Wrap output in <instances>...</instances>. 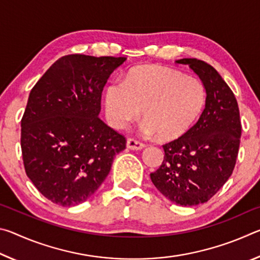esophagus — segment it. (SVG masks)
<instances>
[{
	"label": "esophagus",
	"mask_w": 260,
	"mask_h": 260,
	"mask_svg": "<svg viewBox=\"0 0 260 260\" xmlns=\"http://www.w3.org/2000/svg\"><path fill=\"white\" fill-rule=\"evenodd\" d=\"M126 146L131 150H141V149L144 148V144L142 142H140L138 140L134 139H128L126 142Z\"/></svg>",
	"instance_id": "1"
}]
</instances>
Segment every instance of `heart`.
<instances>
[{"label":"heart","instance_id":"1","mask_svg":"<svg viewBox=\"0 0 260 260\" xmlns=\"http://www.w3.org/2000/svg\"><path fill=\"white\" fill-rule=\"evenodd\" d=\"M205 101L201 80L161 65L135 68L124 81L110 82L104 89L105 112L114 128H125L142 110L141 133L164 141L186 134L199 119Z\"/></svg>","mask_w":260,"mask_h":260}]
</instances>
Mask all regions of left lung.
<instances>
[{
    "label": "left lung",
    "instance_id": "obj_1",
    "mask_svg": "<svg viewBox=\"0 0 260 260\" xmlns=\"http://www.w3.org/2000/svg\"><path fill=\"white\" fill-rule=\"evenodd\" d=\"M177 63L200 77L206 90L205 109L186 134L162 146L164 160L150 178L167 200L191 206L208 202L230 179L242 127L234 93L217 70L196 58Z\"/></svg>",
    "mask_w": 260,
    "mask_h": 260
}]
</instances>
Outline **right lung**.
I'll return each mask as SVG.
<instances>
[{
    "label": "right lung",
    "instance_id": "1",
    "mask_svg": "<svg viewBox=\"0 0 260 260\" xmlns=\"http://www.w3.org/2000/svg\"><path fill=\"white\" fill-rule=\"evenodd\" d=\"M126 57L68 55L30 90L21 119L27 177L52 203L87 201L108 177L126 139L99 118L103 88Z\"/></svg>",
    "mask_w": 260,
    "mask_h": 260
}]
</instances>
